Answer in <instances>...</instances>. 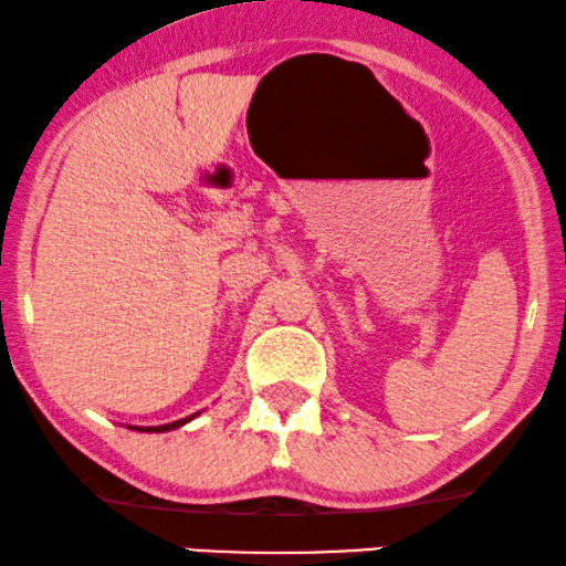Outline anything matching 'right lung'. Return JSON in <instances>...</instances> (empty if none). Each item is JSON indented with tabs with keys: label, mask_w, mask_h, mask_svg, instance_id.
<instances>
[{
	"label": "right lung",
	"mask_w": 566,
	"mask_h": 566,
	"mask_svg": "<svg viewBox=\"0 0 566 566\" xmlns=\"http://www.w3.org/2000/svg\"><path fill=\"white\" fill-rule=\"evenodd\" d=\"M192 418V415H190ZM190 418H185V420H175V423H167V426H151V428H140V431H148V433H161V431H171V428H180L182 423H188Z\"/></svg>",
	"instance_id": "1"
}]
</instances>
